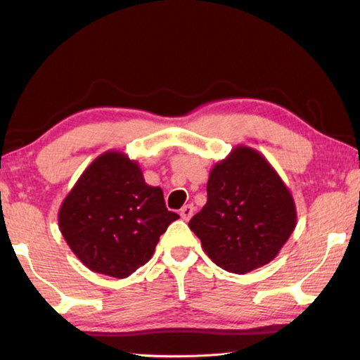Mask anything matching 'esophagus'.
<instances>
[{
  "instance_id": "1",
  "label": "esophagus",
  "mask_w": 360,
  "mask_h": 360,
  "mask_svg": "<svg viewBox=\"0 0 360 360\" xmlns=\"http://www.w3.org/2000/svg\"><path fill=\"white\" fill-rule=\"evenodd\" d=\"M193 211H195V208H193V205H186V206H182L181 208V217L184 219V221H188V219L192 217V214H193Z\"/></svg>"
}]
</instances>
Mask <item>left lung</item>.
<instances>
[{
	"label": "left lung",
	"instance_id": "left-lung-1",
	"mask_svg": "<svg viewBox=\"0 0 360 360\" xmlns=\"http://www.w3.org/2000/svg\"><path fill=\"white\" fill-rule=\"evenodd\" d=\"M206 191L208 202L188 227L225 271L245 275L266 265L295 229L289 188L266 158L246 146L216 163Z\"/></svg>",
	"mask_w": 360,
	"mask_h": 360
}]
</instances>
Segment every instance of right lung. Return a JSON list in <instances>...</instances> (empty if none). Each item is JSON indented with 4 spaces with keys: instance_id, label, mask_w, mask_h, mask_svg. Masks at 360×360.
<instances>
[{
    "instance_id": "1",
    "label": "right lung",
    "mask_w": 360,
    "mask_h": 360,
    "mask_svg": "<svg viewBox=\"0 0 360 360\" xmlns=\"http://www.w3.org/2000/svg\"><path fill=\"white\" fill-rule=\"evenodd\" d=\"M176 219L162 188L146 184L138 162L115 150L90 163L58 212L60 231L77 259L95 273L119 279L152 257Z\"/></svg>"
}]
</instances>
